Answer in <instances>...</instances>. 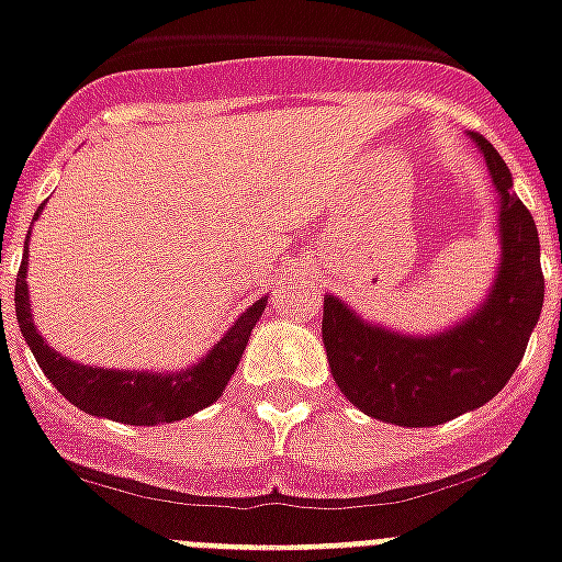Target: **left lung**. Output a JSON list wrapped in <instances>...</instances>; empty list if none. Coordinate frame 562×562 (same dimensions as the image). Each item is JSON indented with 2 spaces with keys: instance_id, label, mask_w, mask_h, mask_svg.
<instances>
[{
  "instance_id": "8db88e82",
  "label": "left lung",
  "mask_w": 562,
  "mask_h": 562,
  "mask_svg": "<svg viewBox=\"0 0 562 562\" xmlns=\"http://www.w3.org/2000/svg\"><path fill=\"white\" fill-rule=\"evenodd\" d=\"M473 140L499 190L503 262L487 303L450 331L404 337L363 323L337 296H323V344L335 384L360 413L398 427H436L494 398L540 321L546 280L537 225L510 190L499 153L482 135Z\"/></svg>"
}]
</instances>
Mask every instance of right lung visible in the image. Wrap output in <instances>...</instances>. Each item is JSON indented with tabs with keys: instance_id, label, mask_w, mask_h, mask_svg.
Masks as SVG:
<instances>
[{
	"instance_id": "add662e5",
	"label": "right lung",
	"mask_w": 562,
	"mask_h": 562,
	"mask_svg": "<svg viewBox=\"0 0 562 562\" xmlns=\"http://www.w3.org/2000/svg\"><path fill=\"white\" fill-rule=\"evenodd\" d=\"M40 216V210H36ZM29 257V250H25ZM25 259H22L20 273H16V321L25 344L31 346L36 363L45 372V378L57 386L59 395H66L75 407L89 415H103L112 422L135 424V427H153L161 422H178L187 415L210 407L218 395L225 392L227 381L239 367V358L248 346L250 328L266 312L268 300H257L248 312L241 314L227 335L213 346V352L195 363L187 372H172V375H153V372H115V369L80 367L75 360H66L45 344L40 331L34 328L29 308V285H25Z\"/></svg>"
}]
</instances>
